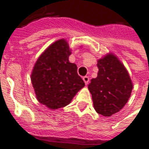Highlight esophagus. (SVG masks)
<instances>
[{
	"instance_id": "34e87169",
	"label": "esophagus",
	"mask_w": 149,
	"mask_h": 149,
	"mask_svg": "<svg viewBox=\"0 0 149 149\" xmlns=\"http://www.w3.org/2000/svg\"><path fill=\"white\" fill-rule=\"evenodd\" d=\"M83 81H84L85 84L87 85V84H88V82H89V78H88V77H87V76H85V77H83Z\"/></svg>"
}]
</instances>
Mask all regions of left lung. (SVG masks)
Masks as SVG:
<instances>
[{"instance_id": "1", "label": "left lung", "mask_w": 149, "mask_h": 149, "mask_svg": "<svg viewBox=\"0 0 149 149\" xmlns=\"http://www.w3.org/2000/svg\"><path fill=\"white\" fill-rule=\"evenodd\" d=\"M97 67V77L91 80L88 88L96 112L110 116L128 102L133 84L124 64L112 52L99 59Z\"/></svg>"}]
</instances>
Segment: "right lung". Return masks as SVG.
Listing matches in <instances>:
<instances>
[{"label": "right lung", "mask_w": 149, "mask_h": 149, "mask_svg": "<svg viewBox=\"0 0 149 149\" xmlns=\"http://www.w3.org/2000/svg\"><path fill=\"white\" fill-rule=\"evenodd\" d=\"M71 51L66 40H58L41 53L33 68L31 81L36 97L49 109L69 104L84 87L77 65L68 61Z\"/></svg>", "instance_id": "right-lung-1"}]
</instances>
